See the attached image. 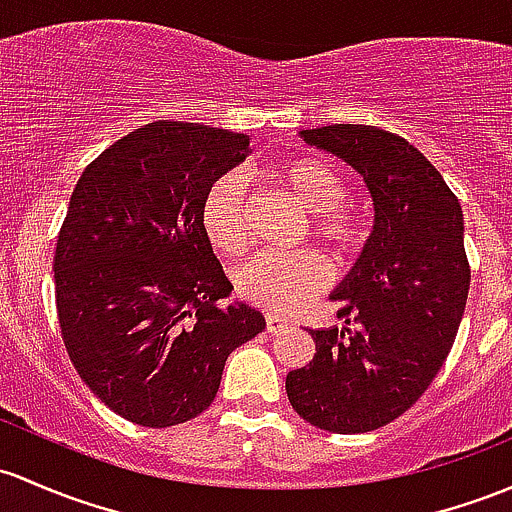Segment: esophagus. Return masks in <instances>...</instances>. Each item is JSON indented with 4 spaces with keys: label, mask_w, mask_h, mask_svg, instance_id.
I'll return each instance as SVG.
<instances>
[{
    "label": "esophagus",
    "mask_w": 512,
    "mask_h": 512,
    "mask_svg": "<svg viewBox=\"0 0 512 512\" xmlns=\"http://www.w3.org/2000/svg\"><path fill=\"white\" fill-rule=\"evenodd\" d=\"M288 327V320L280 315H266V332L276 334V332H283V329Z\"/></svg>",
    "instance_id": "obj_1"
}]
</instances>
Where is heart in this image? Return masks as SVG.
<instances>
[{
  "instance_id": "heart-1",
  "label": "heart",
  "mask_w": 512,
  "mask_h": 512,
  "mask_svg": "<svg viewBox=\"0 0 512 512\" xmlns=\"http://www.w3.org/2000/svg\"><path fill=\"white\" fill-rule=\"evenodd\" d=\"M310 212V234L337 256L359 254L368 241L366 212L346 202V175L322 156H295L268 170ZM200 224L219 254H239L249 239L246 190L239 175H222L207 188ZM329 280V263L317 251H258L234 271L236 293L273 312H290Z\"/></svg>"
}]
</instances>
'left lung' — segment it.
I'll return each mask as SVG.
<instances>
[{"label":"left lung","instance_id":"1","mask_svg":"<svg viewBox=\"0 0 512 512\" xmlns=\"http://www.w3.org/2000/svg\"><path fill=\"white\" fill-rule=\"evenodd\" d=\"M364 175L376 224L332 300L344 327L310 329L315 356L285 376L302 420L337 434L371 432L417 403L452 349L469 295L464 214L439 170L378 126L300 131Z\"/></svg>","mask_w":512,"mask_h":512}]
</instances>
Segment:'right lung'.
<instances>
[{
  "instance_id": "right-lung-1",
  "label": "right lung",
  "mask_w": 512,
  "mask_h": 512,
  "mask_svg": "<svg viewBox=\"0 0 512 512\" xmlns=\"http://www.w3.org/2000/svg\"><path fill=\"white\" fill-rule=\"evenodd\" d=\"M244 134L153 122L85 168L53 271L63 344L87 388L124 420L173 427L205 412L224 361L266 320L232 293L200 224L205 192L246 158Z\"/></svg>"
}]
</instances>
